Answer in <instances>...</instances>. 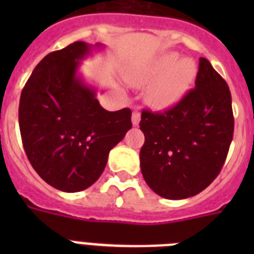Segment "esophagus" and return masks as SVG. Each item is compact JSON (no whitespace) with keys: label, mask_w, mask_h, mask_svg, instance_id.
I'll return each instance as SVG.
<instances>
[{"label":"esophagus","mask_w":254,"mask_h":254,"mask_svg":"<svg viewBox=\"0 0 254 254\" xmlns=\"http://www.w3.org/2000/svg\"><path fill=\"white\" fill-rule=\"evenodd\" d=\"M139 121H141V113L138 111H133V113H131V123H133V125L137 127Z\"/></svg>","instance_id":"1"}]
</instances>
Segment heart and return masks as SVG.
<instances>
[{
    "instance_id": "heart-1",
    "label": "heart",
    "mask_w": 254,
    "mask_h": 254,
    "mask_svg": "<svg viewBox=\"0 0 254 254\" xmlns=\"http://www.w3.org/2000/svg\"><path fill=\"white\" fill-rule=\"evenodd\" d=\"M196 71L192 59H179L177 53H165L130 75L127 80L135 87L151 84L146 93L147 103L163 109L178 103L186 95L195 80Z\"/></svg>"
}]
</instances>
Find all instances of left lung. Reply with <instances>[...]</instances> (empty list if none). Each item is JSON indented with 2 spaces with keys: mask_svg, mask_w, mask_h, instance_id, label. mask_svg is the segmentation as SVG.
Returning <instances> with one entry per match:
<instances>
[{
  "mask_svg": "<svg viewBox=\"0 0 254 254\" xmlns=\"http://www.w3.org/2000/svg\"><path fill=\"white\" fill-rule=\"evenodd\" d=\"M228 84L205 58L199 59L195 88L163 112L143 109L139 161L143 179L166 199H186L219 175L233 138Z\"/></svg>",
  "mask_w": 254,
  "mask_h": 254,
  "instance_id": "8db88e82",
  "label": "left lung"
}]
</instances>
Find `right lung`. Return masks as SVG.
<instances>
[{
  "label": "right lung",
  "mask_w": 254,
  "mask_h": 254,
  "mask_svg": "<svg viewBox=\"0 0 254 254\" xmlns=\"http://www.w3.org/2000/svg\"><path fill=\"white\" fill-rule=\"evenodd\" d=\"M91 47L73 42L46 55L19 100L18 119L26 155L46 183L64 192L93 185L107 166L109 151L131 127L129 108L105 111L95 89L76 75Z\"/></svg>",
  "instance_id": "right-lung-1"
}]
</instances>
